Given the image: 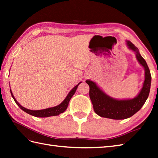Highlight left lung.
Returning <instances> with one entry per match:
<instances>
[{
	"instance_id": "1",
	"label": "left lung",
	"mask_w": 158,
	"mask_h": 158,
	"mask_svg": "<svg viewBox=\"0 0 158 158\" xmlns=\"http://www.w3.org/2000/svg\"><path fill=\"white\" fill-rule=\"evenodd\" d=\"M129 48L136 54L137 59L145 69V81L142 89L137 97L131 100H118L106 95L96 83L91 80H87L86 83L89 86V97L92 102L95 112L98 115L104 118L122 120L129 118L140 110L148 99L152 76L146 61L141 56L137 48L130 41H127Z\"/></svg>"
}]
</instances>
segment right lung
<instances>
[{
	"instance_id": "obj_1",
	"label": "right lung",
	"mask_w": 158,
	"mask_h": 158,
	"mask_svg": "<svg viewBox=\"0 0 158 158\" xmlns=\"http://www.w3.org/2000/svg\"><path fill=\"white\" fill-rule=\"evenodd\" d=\"M81 83V82L79 83L77 85L73 88L70 92L68 94L67 96L66 97V98L64 99L63 102H62L61 104H60L59 105H58L56 106H54V107H52V108H46V109H44V110H29V109H27V108L23 107V106L20 105V104H19V102L16 100V99L15 98V97L13 96L11 89H10V94H11V96H12L13 98L14 99L15 102V103L18 106H19V107L22 110H23L24 112L29 114L32 115V116H35V117H42V118H45V117L57 116L58 114H60L64 112L66 110H67L69 103V101H70L72 96L75 93L76 89H77V87Z\"/></svg>"
}]
</instances>
